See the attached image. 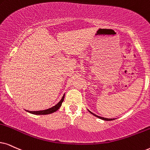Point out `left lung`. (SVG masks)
I'll list each match as a JSON object with an SVG mask.
<instances>
[{
    "mask_svg": "<svg viewBox=\"0 0 150 150\" xmlns=\"http://www.w3.org/2000/svg\"><path fill=\"white\" fill-rule=\"evenodd\" d=\"M89 112H90L91 113V114H93V115H94L95 116H96V117H99V118H100V119H102V120H107V121H110V120H114V118H106V117H100V116H98V115H96V114H94V113H93L92 112H91L90 111H88Z\"/></svg>",
    "mask_w": 150,
    "mask_h": 150,
    "instance_id": "1",
    "label": "left lung"
}]
</instances>
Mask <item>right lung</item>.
<instances>
[{"mask_svg":"<svg viewBox=\"0 0 150 150\" xmlns=\"http://www.w3.org/2000/svg\"><path fill=\"white\" fill-rule=\"evenodd\" d=\"M64 96H65V94L63 96L62 100H60V101L55 106L50 108V109H48L46 110H43V111H27L30 113H33V114H35V115H46V114H50V113L55 112V111H57V110L59 109V107L62 106V102H63L64 99Z\"/></svg>","mask_w":150,"mask_h":150,"instance_id":"add662e5","label":"right lung"}]
</instances>
